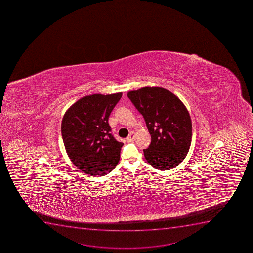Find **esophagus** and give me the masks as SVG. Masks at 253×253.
<instances>
[{
    "label": "esophagus",
    "mask_w": 253,
    "mask_h": 253,
    "mask_svg": "<svg viewBox=\"0 0 253 253\" xmlns=\"http://www.w3.org/2000/svg\"><path fill=\"white\" fill-rule=\"evenodd\" d=\"M136 138V133L134 132H131L130 134L126 138V141L127 142H131V141H133Z\"/></svg>",
    "instance_id": "1"
}]
</instances>
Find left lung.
Returning a JSON list of instances; mask_svg holds the SVG:
<instances>
[{
    "mask_svg": "<svg viewBox=\"0 0 253 253\" xmlns=\"http://www.w3.org/2000/svg\"><path fill=\"white\" fill-rule=\"evenodd\" d=\"M128 97L144 118L152 138L143 149L147 162L158 170L179 165L192 138L190 114L182 101L170 90L149 86L131 90Z\"/></svg>",
    "mask_w": 253,
    "mask_h": 253,
    "instance_id": "left-lung-1",
    "label": "left lung"
}]
</instances>
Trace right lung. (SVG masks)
I'll return each instance as SVG.
<instances>
[{"label": "right lung", "mask_w": 253, "mask_h": 253, "mask_svg": "<svg viewBox=\"0 0 253 253\" xmlns=\"http://www.w3.org/2000/svg\"><path fill=\"white\" fill-rule=\"evenodd\" d=\"M121 96L122 92L86 95L64 114L61 131L66 152L87 175H107L120 161L124 143L110 133L108 120Z\"/></svg>", "instance_id": "obj_1"}]
</instances>
